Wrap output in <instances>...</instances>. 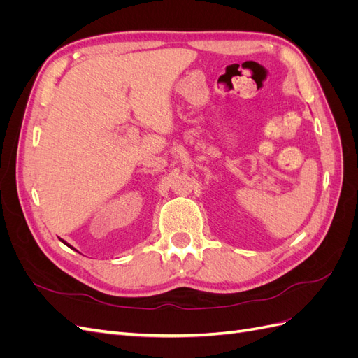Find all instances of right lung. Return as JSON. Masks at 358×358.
I'll list each match as a JSON object with an SVG mask.
<instances>
[{
  "label": "right lung",
  "instance_id": "obj_1",
  "mask_svg": "<svg viewBox=\"0 0 358 358\" xmlns=\"http://www.w3.org/2000/svg\"><path fill=\"white\" fill-rule=\"evenodd\" d=\"M59 241H61V242H62V243H64V245H67V246H69V248H71V249H74V248H73V246H71V245H69V243H67V242H66V241H62V239H59Z\"/></svg>",
  "mask_w": 358,
  "mask_h": 358
}]
</instances>
